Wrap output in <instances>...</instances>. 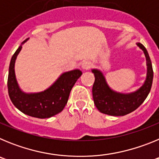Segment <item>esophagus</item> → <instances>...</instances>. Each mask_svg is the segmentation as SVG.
Returning <instances> with one entry per match:
<instances>
[{
  "label": "esophagus",
  "mask_w": 159,
  "mask_h": 159,
  "mask_svg": "<svg viewBox=\"0 0 159 159\" xmlns=\"http://www.w3.org/2000/svg\"><path fill=\"white\" fill-rule=\"evenodd\" d=\"M92 64L91 63V61H89V60H84L82 64L83 69L84 70L90 69V68L92 67Z\"/></svg>",
  "instance_id": "esophagus-1"
}]
</instances>
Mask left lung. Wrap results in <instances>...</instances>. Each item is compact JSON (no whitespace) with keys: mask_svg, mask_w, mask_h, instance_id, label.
Returning a JSON list of instances; mask_svg holds the SVG:
<instances>
[{"mask_svg":"<svg viewBox=\"0 0 159 159\" xmlns=\"http://www.w3.org/2000/svg\"><path fill=\"white\" fill-rule=\"evenodd\" d=\"M137 45L142 48L147 57V76L145 83L135 92L120 94L110 89L102 73L98 70H92L95 75V82L92 87L94 103L101 113L113 116H123L136 110L147 99L152 86V64L146 48L140 43Z\"/></svg>","mask_w":159,"mask_h":159,"instance_id":"8db88e82","label":"left lung"}]
</instances>
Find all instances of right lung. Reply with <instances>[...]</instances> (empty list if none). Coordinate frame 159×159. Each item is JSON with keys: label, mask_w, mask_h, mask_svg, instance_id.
Wrapping results in <instances>:
<instances>
[{"label": "right lung", "mask_w": 159, "mask_h": 159, "mask_svg": "<svg viewBox=\"0 0 159 159\" xmlns=\"http://www.w3.org/2000/svg\"><path fill=\"white\" fill-rule=\"evenodd\" d=\"M21 48L20 45L15 52L9 64L7 85L11 101L20 111L32 117L46 119L56 116L62 111L67 104L71 88L81 76L82 71L78 69L67 71L62 74L54 84L44 92L25 94L18 87L14 71L15 60Z\"/></svg>", "instance_id": "1"}]
</instances>
